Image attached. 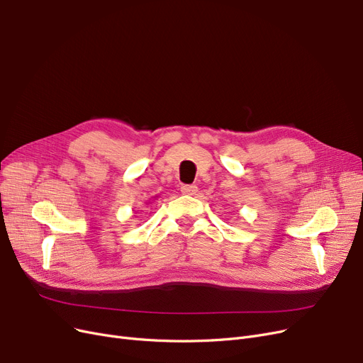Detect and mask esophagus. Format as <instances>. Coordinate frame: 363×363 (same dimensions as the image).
I'll return each instance as SVG.
<instances>
[{
    "instance_id": "esophagus-1",
    "label": "esophagus",
    "mask_w": 363,
    "mask_h": 363,
    "mask_svg": "<svg viewBox=\"0 0 363 363\" xmlns=\"http://www.w3.org/2000/svg\"><path fill=\"white\" fill-rule=\"evenodd\" d=\"M198 192V186L195 184H183L182 186V194L184 195H196Z\"/></svg>"
}]
</instances>
